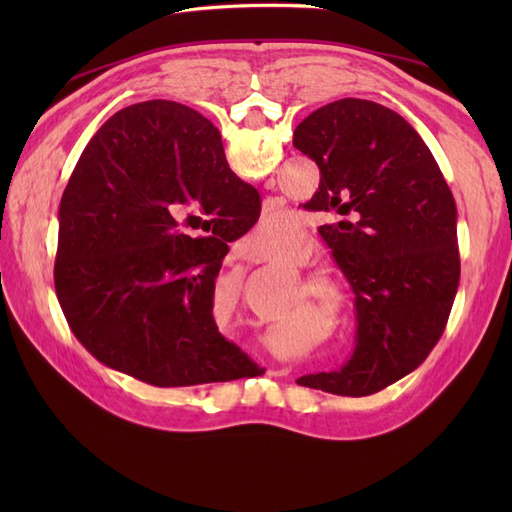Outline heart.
Instances as JSON below:
<instances>
[{
    "instance_id": "heart-1",
    "label": "heart",
    "mask_w": 512,
    "mask_h": 512,
    "mask_svg": "<svg viewBox=\"0 0 512 512\" xmlns=\"http://www.w3.org/2000/svg\"><path fill=\"white\" fill-rule=\"evenodd\" d=\"M307 243L305 226L282 213H262L252 235L245 241V254L258 262L286 265L299 256ZM232 292H239L232 288Z\"/></svg>"
}]
</instances>
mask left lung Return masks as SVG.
Wrapping results in <instances>:
<instances>
[{
    "instance_id": "1",
    "label": "left lung",
    "mask_w": 512,
    "mask_h": 512,
    "mask_svg": "<svg viewBox=\"0 0 512 512\" xmlns=\"http://www.w3.org/2000/svg\"><path fill=\"white\" fill-rule=\"evenodd\" d=\"M292 145L320 168L303 207L344 215L318 232L356 309L350 359L297 384L374 395L421 365L444 333L461 271L455 198L423 138L378 102L322 106L299 123Z\"/></svg>"
}]
</instances>
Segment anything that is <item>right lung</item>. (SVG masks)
I'll use <instances>...</instances> for the list:
<instances>
[{"instance_id": "1", "label": "right lung", "mask_w": 512, "mask_h": 512, "mask_svg": "<svg viewBox=\"0 0 512 512\" xmlns=\"http://www.w3.org/2000/svg\"><path fill=\"white\" fill-rule=\"evenodd\" d=\"M258 200L194 108H121L85 147L59 205L55 290L76 339L162 389L260 376L213 320L222 250L256 224ZM200 227L209 238L191 235Z\"/></svg>"}]
</instances>
